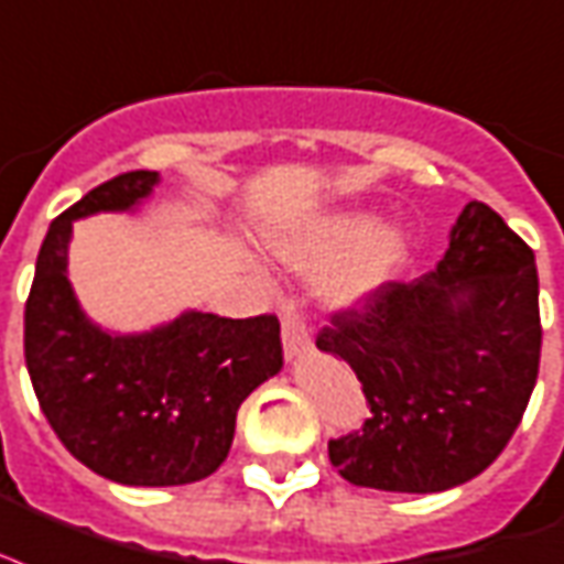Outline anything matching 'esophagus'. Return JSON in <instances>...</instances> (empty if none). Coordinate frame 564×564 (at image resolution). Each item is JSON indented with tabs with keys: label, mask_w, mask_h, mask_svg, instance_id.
<instances>
[{
	"label": "esophagus",
	"mask_w": 564,
	"mask_h": 564,
	"mask_svg": "<svg viewBox=\"0 0 564 564\" xmlns=\"http://www.w3.org/2000/svg\"><path fill=\"white\" fill-rule=\"evenodd\" d=\"M281 337H283V351L286 358H299L304 351L311 349V328L295 307H286L281 316Z\"/></svg>",
	"instance_id": "esophagus-1"
}]
</instances>
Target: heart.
<instances>
[{"label": "heart", "mask_w": 564, "mask_h": 564, "mask_svg": "<svg viewBox=\"0 0 564 564\" xmlns=\"http://www.w3.org/2000/svg\"><path fill=\"white\" fill-rule=\"evenodd\" d=\"M369 227L372 225H369L367 215H346V218L330 221L319 236H313L307 242L290 245L283 251V257L295 265L328 263V260H337V257H343L351 248H358L369 236ZM399 257H402V242H399L397 236H376L372 242L364 245L349 263L330 278L334 299H358V295L369 292L372 286H378L387 274L397 269Z\"/></svg>", "instance_id": "heart-1"}]
</instances>
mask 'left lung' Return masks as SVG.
Instances as JSON below:
<instances>
[{
	"label": "left lung",
	"instance_id": "1",
	"mask_svg": "<svg viewBox=\"0 0 564 564\" xmlns=\"http://www.w3.org/2000/svg\"><path fill=\"white\" fill-rule=\"evenodd\" d=\"M316 346L355 369L369 405L360 429L328 441L343 479L399 494L470 482L506 449L539 378L535 253L473 200L435 272L364 292Z\"/></svg>",
	"mask_w": 564,
	"mask_h": 564
}]
</instances>
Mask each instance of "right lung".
<instances>
[{
  "mask_svg": "<svg viewBox=\"0 0 564 564\" xmlns=\"http://www.w3.org/2000/svg\"><path fill=\"white\" fill-rule=\"evenodd\" d=\"M153 186L156 171H127L50 225L25 299L23 346L34 397L67 453L111 482L165 488L221 467L236 411L283 367V351L272 313H183L139 337H111L82 316L67 281L73 221L129 209Z\"/></svg>",
  "mask_w": 564,
  "mask_h": 564,
  "instance_id": "right-lung-1",
  "label": "right lung"
}]
</instances>
